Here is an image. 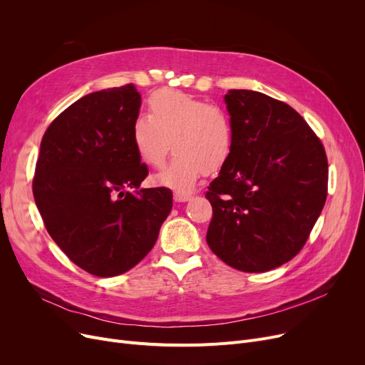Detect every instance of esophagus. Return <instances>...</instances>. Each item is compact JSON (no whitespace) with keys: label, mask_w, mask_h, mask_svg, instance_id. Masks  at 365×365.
<instances>
[{"label":"esophagus","mask_w":365,"mask_h":365,"mask_svg":"<svg viewBox=\"0 0 365 365\" xmlns=\"http://www.w3.org/2000/svg\"><path fill=\"white\" fill-rule=\"evenodd\" d=\"M173 198H175L176 202H186V201H189L190 198H192V195L187 194V192H175Z\"/></svg>","instance_id":"34e87169"}]
</instances>
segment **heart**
I'll return each mask as SVG.
<instances>
[{
    "mask_svg": "<svg viewBox=\"0 0 365 365\" xmlns=\"http://www.w3.org/2000/svg\"><path fill=\"white\" fill-rule=\"evenodd\" d=\"M148 117L131 124L130 140L138 158L149 167H161L171 148L175 157L155 175L157 185L189 190L204 173H216L234 150L235 131L229 113L178 90H161L148 101Z\"/></svg>",
    "mask_w": 365,
    "mask_h": 365,
    "instance_id": "b5f03b06",
    "label": "heart"
}]
</instances>
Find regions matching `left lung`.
Returning a JSON list of instances; mask_svg holds the SVG:
<instances>
[{
    "mask_svg": "<svg viewBox=\"0 0 365 365\" xmlns=\"http://www.w3.org/2000/svg\"><path fill=\"white\" fill-rule=\"evenodd\" d=\"M232 155L210 183L207 244L226 264L266 272L304 245L327 198L321 140L287 103L253 90H229Z\"/></svg>",
    "mask_w": 365,
    "mask_h": 365,
    "instance_id": "obj_1",
    "label": "left lung"
}]
</instances>
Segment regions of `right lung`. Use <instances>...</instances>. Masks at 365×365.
<instances>
[{"label":"right lung","mask_w":365,"mask_h":365,"mask_svg":"<svg viewBox=\"0 0 365 365\" xmlns=\"http://www.w3.org/2000/svg\"><path fill=\"white\" fill-rule=\"evenodd\" d=\"M142 98L133 84L90 93L57 117L40 146L34 198L47 232L81 269L121 275L155 245L173 207L130 140ZM128 188H133L130 193Z\"/></svg>","instance_id":"add662e5"}]
</instances>
